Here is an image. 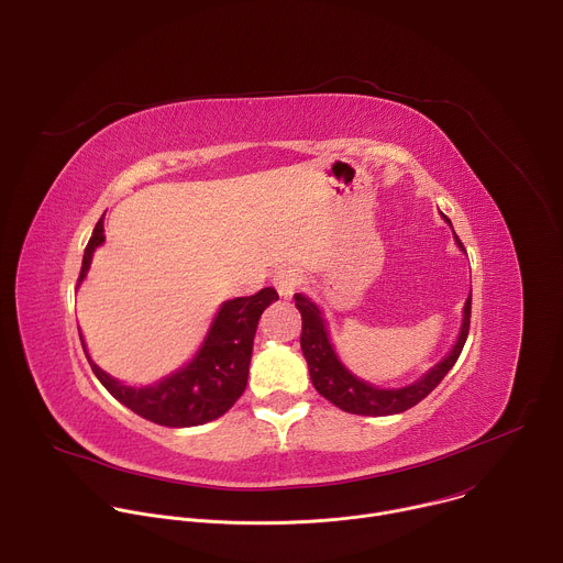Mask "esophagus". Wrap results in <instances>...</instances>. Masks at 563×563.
I'll list each match as a JSON object with an SVG mask.
<instances>
[{
  "label": "esophagus",
  "mask_w": 563,
  "mask_h": 563,
  "mask_svg": "<svg viewBox=\"0 0 563 563\" xmlns=\"http://www.w3.org/2000/svg\"><path fill=\"white\" fill-rule=\"evenodd\" d=\"M302 283V276L298 274V269L294 267H280L276 274H274V287L276 291L283 296V298H291L294 291L300 287Z\"/></svg>",
  "instance_id": "34e87169"
}]
</instances>
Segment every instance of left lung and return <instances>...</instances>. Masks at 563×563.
Segmentation results:
<instances>
[{"label":"left lung","instance_id":"left-lung-1","mask_svg":"<svg viewBox=\"0 0 563 563\" xmlns=\"http://www.w3.org/2000/svg\"><path fill=\"white\" fill-rule=\"evenodd\" d=\"M445 218V216H443ZM450 224V220L445 218ZM452 227V224H450ZM456 238V245L463 250V243ZM296 307L302 316V334H300V350L305 354V361L309 365V376L313 387L318 389L320 396H325L330 404L341 408L343 412L350 415H363V417H387V415H398L415 408L419 400H423L441 380L443 376L452 369L456 363L467 332H470V311H472V294L465 300L463 307V325L461 334L456 339V345L452 352L434 365L423 378H419L412 385L406 387H396V389H380L376 385H369L361 378H356L336 356L330 336H328V325L325 318L320 316V309L305 298L302 294H296Z\"/></svg>","mask_w":563,"mask_h":563}]
</instances>
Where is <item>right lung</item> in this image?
Masks as SVG:
<instances>
[{
	"instance_id": "right-lung-1",
	"label": "right lung",
	"mask_w": 563,
	"mask_h": 563,
	"mask_svg": "<svg viewBox=\"0 0 563 563\" xmlns=\"http://www.w3.org/2000/svg\"><path fill=\"white\" fill-rule=\"evenodd\" d=\"M102 243L104 218L98 220L85 250L77 285L85 280L93 252ZM274 300H278V294L272 287H265L254 296L227 300L218 309L198 354L172 376L146 387H131L111 378L91 361L85 343L82 347L100 383L122 406L142 419L167 428L202 426L222 417L245 391L258 320L265 307ZM79 339H82V334H79Z\"/></svg>"
}]
</instances>
